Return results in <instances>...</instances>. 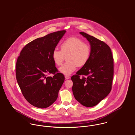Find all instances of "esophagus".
Instances as JSON below:
<instances>
[{
    "mask_svg": "<svg viewBox=\"0 0 135 135\" xmlns=\"http://www.w3.org/2000/svg\"><path fill=\"white\" fill-rule=\"evenodd\" d=\"M65 78H66V79H68L70 78V76H68V75H65Z\"/></svg>",
    "mask_w": 135,
    "mask_h": 135,
    "instance_id": "34e87169",
    "label": "esophagus"
}]
</instances>
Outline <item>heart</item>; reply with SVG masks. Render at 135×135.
<instances>
[{
  "label": "heart",
  "instance_id": "heart-1",
  "mask_svg": "<svg viewBox=\"0 0 135 135\" xmlns=\"http://www.w3.org/2000/svg\"><path fill=\"white\" fill-rule=\"evenodd\" d=\"M61 51L55 49L52 52V59L55 64L60 66L63 64L65 57L68 61L61 67L59 71L68 75L76 70L77 67H81L86 64L90 58L91 48L81 39L75 37L64 40L60 46Z\"/></svg>",
  "mask_w": 135,
  "mask_h": 135
}]
</instances>
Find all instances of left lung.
I'll list each match as a JSON object with an SVG mask.
<instances>
[{
  "label": "left lung",
  "mask_w": 135,
  "mask_h": 135,
  "mask_svg": "<svg viewBox=\"0 0 135 135\" xmlns=\"http://www.w3.org/2000/svg\"><path fill=\"white\" fill-rule=\"evenodd\" d=\"M91 54L88 63L71 77L75 99L85 107H93L107 96L112 88L114 62L111 49L104 42L84 32ZM86 77H80V75Z\"/></svg>",
  "instance_id": "8db88e82"
}]
</instances>
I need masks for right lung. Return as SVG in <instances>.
Segmentation results:
<instances>
[{"mask_svg": "<svg viewBox=\"0 0 135 135\" xmlns=\"http://www.w3.org/2000/svg\"><path fill=\"white\" fill-rule=\"evenodd\" d=\"M66 32H53L33 40L23 47L17 59L18 84L26 100L36 107L45 108L54 103L64 81L51 56ZM50 74L53 77L48 76Z\"/></svg>", "mask_w": 135, "mask_h": 135, "instance_id": "right-lung-1", "label": "right lung"}]
</instances>
